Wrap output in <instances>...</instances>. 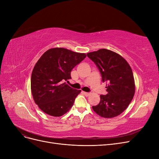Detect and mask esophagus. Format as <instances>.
Instances as JSON below:
<instances>
[{
	"instance_id": "obj_1",
	"label": "esophagus",
	"mask_w": 159,
	"mask_h": 159,
	"mask_svg": "<svg viewBox=\"0 0 159 159\" xmlns=\"http://www.w3.org/2000/svg\"><path fill=\"white\" fill-rule=\"evenodd\" d=\"M82 93L85 95V96H89L90 95L89 93H88V92H85V91H82Z\"/></svg>"
}]
</instances>
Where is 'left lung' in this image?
I'll use <instances>...</instances> for the list:
<instances>
[{"instance_id": "1", "label": "left lung", "mask_w": 159, "mask_h": 159, "mask_svg": "<svg viewBox=\"0 0 159 159\" xmlns=\"http://www.w3.org/2000/svg\"><path fill=\"white\" fill-rule=\"evenodd\" d=\"M87 56L98 66L103 82L107 83V93L101 95L99 103L92 109L104 118L117 117L127 108L135 92L131 66L121 55L107 49L89 52Z\"/></svg>"}]
</instances>
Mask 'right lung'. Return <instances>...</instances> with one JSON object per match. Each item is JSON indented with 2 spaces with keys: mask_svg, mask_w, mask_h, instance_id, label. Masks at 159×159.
<instances>
[{
  "mask_svg": "<svg viewBox=\"0 0 159 159\" xmlns=\"http://www.w3.org/2000/svg\"><path fill=\"white\" fill-rule=\"evenodd\" d=\"M85 57V53L54 48L38 60L31 75V92L43 112L60 117L73 106L81 90L71 88L64 81L71 79V71Z\"/></svg>",
  "mask_w": 159,
  "mask_h": 159,
  "instance_id": "1",
  "label": "right lung"
}]
</instances>
